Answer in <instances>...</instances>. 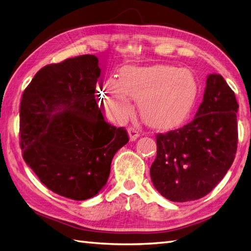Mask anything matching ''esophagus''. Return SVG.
I'll list each match as a JSON object with an SVG mask.
<instances>
[{"label": "esophagus", "mask_w": 251, "mask_h": 251, "mask_svg": "<svg viewBox=\"0 0 251 251\" xmlns=\"http://www.w3.org/2000/svg\"><path fill=\"white\" fill-rule=\"evenodd\" d=\"M127 133H129V137H130V141L133 142L137 140V137L140 136V133L134 127H129V130H127Z\"/></svg>", "instance_id": "esophagus-1"}]
</instances>
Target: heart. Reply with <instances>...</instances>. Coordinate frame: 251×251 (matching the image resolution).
Returning a JSON list of instances; mask_svg holds the SVG:
<instances>
[{
  "instance_id": "obj_1",
  "label": "heart",
  "mask_w": 251,
  "mask_h": 251,
  "mask_svg": "<svg viewBox=\"0 0 251 251\" xmlns=\"http://www.w3.org/2000/svg\"><path fill=\"white\" fill-rule=\"evenodd\" d=\"M104 102L117 119L133 111L130 99L138 102L143 120L157 129H170L185 120L198 97L197 78L187 69L157 64L126 66L119 79L104 83Z\"/></svg>"
}]
</instances>
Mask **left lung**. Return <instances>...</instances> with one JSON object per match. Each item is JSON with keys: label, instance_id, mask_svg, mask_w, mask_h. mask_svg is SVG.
I'll return each mask as SVG.
<instances>
[{"label": "left lung", "instance_id": "8db88e82", "mask_svg": "<svg viewBox=\"0 0 251 251\" xmlns=\"http://www.w3.org/2000/svg\"><path fill=\"white\" fill-rule=\"evenodd\" d=\"M238 104L219 74L206 79L194 119L180 129L157 134V157L150 177L161 196L189 202L208 194L225 177L237 149Z\"/></svg>", "mask_w": 251, "mask_h": 251}]
</instances>
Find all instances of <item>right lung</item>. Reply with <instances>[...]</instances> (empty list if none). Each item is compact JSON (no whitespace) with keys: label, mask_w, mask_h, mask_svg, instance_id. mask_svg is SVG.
Masks as SVG:
<instances>
[{"label":"right lung","mask_w":251,"mask_h":251,"mask_svg":"<svg viewBox=\"0 0 251 251\" xmlns=\"http://www.w3.org/2000/svg\"><path fill=\"white\" fill-rule=\"evenodd\" d=\"M101 75L96 55L83 54L37 72L20 103L25 163L49 190L83 201L106 185L115 153L129 142L105 121L96 101Z\"/></svg>","instance_id":"obj_1"}]
</instances>
